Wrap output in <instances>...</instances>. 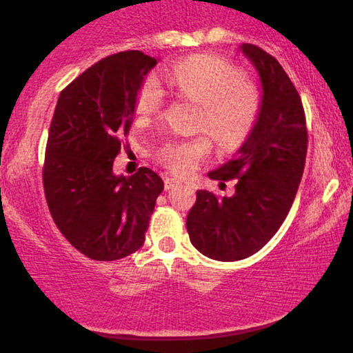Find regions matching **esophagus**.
<instances>
[{
    "label": "esophagus",
    "instance_id": "obj_1",
    "mask_svg": "<svg viewBox=\"0 0 353 353\" xmlns=\"http://www.w3.org/2000/svg\"><path fill=\"white\" fill-rule=\"evenodd\" d=\"M179 185H182V181H181V179L168 177V179H166V181H165V187H166V190L174 188V187H179Z\"/></svg>",
    "mask_w": 353,
    "mask_h": 353
}]
</instances>
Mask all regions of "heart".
<instances>
[{"label":"heart","instance_id":"obj_1","mask_svg":"<svg viewBox=\"0 0 353 353\" xmlns=\"http://www.w3.org/2000/svg\"><path fill=\"white\" fill-rule=\"evenodd\" d=\"M163 76L182 94L202 104L199 126L205 128L219 146L236 148L246 140L259 118L261 97L259 88L244 81L236 67L216 56L198 54L183 59ZM163 99L162 82L149 74L137 93L135 113L143 119L151 118L160 110ZM210 148L207 137L172 140L162 148L160 159L172 171L188 174Z\"/></svg>","mask_w":353,"mask_h":353}]
</instances>
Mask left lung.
I'll return each instance as SVG.
<instances>
[{"label": "left lung", "mask_w": 353, "mask_h": 353, "mask_svg": "<svg viewBox=\"0 0 353 353\" xmlns=\"http://www.w3.org/2000/svg\"><path fill=\"white\" fill-rule=\"evenodd\" d=\"M261 83L255 126L234 159L208 172L221 183L238 179L235 193L216 198L196 191L187 216L193 246L208 259H248L276 235L296 198L307 157V126L302 101L282 65L261 48L243 43Z\"/></svg>", "instance_id": "left-lung-1"}]
</instances>
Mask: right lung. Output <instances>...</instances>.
Here are the masks:
<instances>
[{"mask_svg": "<svg viewBox=\"0 0 353 353\" xmlns=\"http://www.w3.org/2000/svg\"><path fill=\"white\" fill-rule=\"evenodd\" d=\"M157 59L124 51L103 59L63 88L48 132L43 188L62 235L88 259H124L145 243L157 172L117 176L113 160L129 134L135 101Z\"/></svg>", "mask_w": 353, "mask_h": 353, "instance_id": "1", "label": "right lung"}]
</instances>
